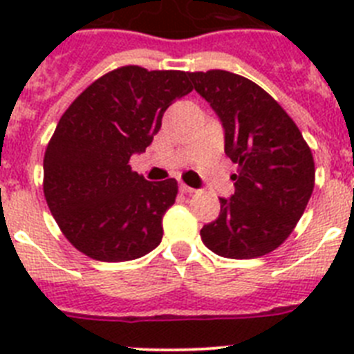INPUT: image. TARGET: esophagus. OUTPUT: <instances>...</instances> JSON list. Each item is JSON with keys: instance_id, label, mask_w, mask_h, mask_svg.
<instances>
[{"instance_id": "esophagus-1", "label": "esophagus", "mask_w": 354, "mask_h": 354, "mask_svg": "<svg viewBox=\"0 0 354 354\" xmlns=\"http://www.w3.org/2000/svg\"><path fill=\"white\" fill-rule=\"evenodd\" d=\"M179 189H180V193H186V195H192V193H195V189L189 186H186V184H180Z\"/></svg>"}]
</instances>
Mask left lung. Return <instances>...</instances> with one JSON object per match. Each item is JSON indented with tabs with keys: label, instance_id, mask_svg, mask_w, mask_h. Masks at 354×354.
Listing matches in <instances>:
<instances>
[{
	"label": "left lung",
	"instance_id": "1",
	"mask_svg": "<svg viewBox=\"0 0 354 354\" xmlns=\"http://www.w3.org/2000/svg\"><path fill=\"white\" fill-rule=\"evenodd\" d=\"M193 88L225 129V154L237 165L236 193L200 237L227 259H255L290 236L314 192L310 147L286 109L257 83L228 71L189 72Z\"/></svg>",
	"mask_w": 354,
	"mask_h": 354
}]
</instances>
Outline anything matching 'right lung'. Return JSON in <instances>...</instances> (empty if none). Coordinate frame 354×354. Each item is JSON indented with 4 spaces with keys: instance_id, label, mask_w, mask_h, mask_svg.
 <instances>
[{
    "instance_id": "add662e5",
    "label": "right lung",
    "mask_w": 354,
    "mask_h": 354,
    "mask_svg": "<svg viewBox=\"0 0 354 354\" xmlns=\"http://www.w3.org/2000/svg\"><path fill=\"white\" fill-rule=\"evenodd\" d=\"M192 90L189 72L126 65L93 81L62 115L44 154V196L86 257L134 261L161 243L177 180H145L129 159L152 143L168 106Z\"/></svg>"
}]
</instances>
